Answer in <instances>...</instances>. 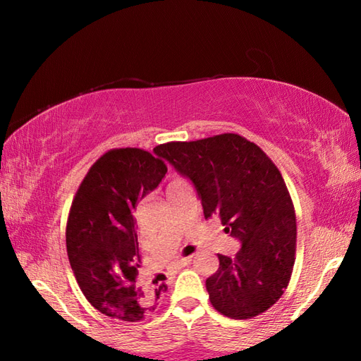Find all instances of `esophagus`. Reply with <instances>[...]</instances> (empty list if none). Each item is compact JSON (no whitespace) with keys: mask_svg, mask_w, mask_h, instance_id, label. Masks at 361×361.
<instances>
[{"mask_svg":"<svg viewBox=\"0 0 361 361\" xmlns=\"http://www.w3.org/2000/svg\"><path fill=\"white\" fill-rule=\"evenodd\" d=\"M190 260H192V256H189V257H181V259H178L175 262V267L176 268H183V267H186V265H189L190 264Z\"/></svg>","mask_w":361,"mask_h":361,"instance_id":"34e87169","label":"esophagus"}]
</instances>
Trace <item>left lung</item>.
Here are the masks:
<instances>
[{
    "instance_id": "left-lung-1",
    "label": "left lung",
    "mask_w": 361,
    "mask_h": 361,
    "mask_svg": "<svg viewBox=\"0 0 361 361\" xmlns=\"http://www.w3.org/2000/svg\"><path fill=\"white\" fill-rule=\"evenodd\" d=\"M153 152L192 183L204 217L219 216L240 242L235 257L219 255V270L206 279L214 309L233 319L270 309L288 286L296 248L293 204L278 167L234 133Z\"/></svg>"
}]
</instances>
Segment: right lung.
Wrapping results in <instances>:
<instances>
[{"mask_svg": "<svg viewBox=\"0 0 361 361\" xmlns=\"http://www.w3.org/2000/svg\"><path fill=\"white\" fill-rule=\"evenodd\" d=\"M164 161L141 149L106 152L75 194L66 225V251L90 304L106 317L140 321L157 309L167 287L137 279L140 250L133 214L164 178Z\"/></svg>", "mask_w": 361, "mask_h": 361, "instance_id": "right-lung-1", "label": "right lung"}]
</instances>
